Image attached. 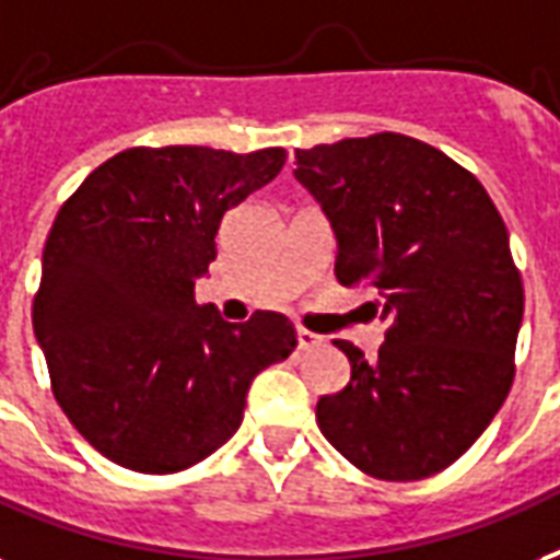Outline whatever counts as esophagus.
I'll return each mask as SVG.
<instances>
[{"instance_id":"1","label":"esophagus","mask_w":560,"mask_h":560,"mask_svg":"<svg viewBox=\"0 0 560 560\" xmlns=\"http://www.w3.org/2000/svg\"><path fill=\"white\" fill-rule=\"evenodd\" d=\"M296 343L299 349H317L323 347V337L308 331V328H296Z\"/></svg>"}]
</instances>
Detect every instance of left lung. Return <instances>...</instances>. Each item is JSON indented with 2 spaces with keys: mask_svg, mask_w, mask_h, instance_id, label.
Returning a JSON list of instances; mask_svg holds the SVG:
<instances>
[{
  "mask_svg": "<svg viewBox=\"0 0 560 560\" xmlns=\"http://www.w3.org/2000/svg\"><path fill=\"white\" fill-rule=\"evenodd\" d=\"M293 176L337 237L335 276L373 288L387 323L352 378L317 402L319 432L384 481L441 472L479 441L514 382L523 279L497 205L469 170L408 135L296 149Z\"/></svg>",
  "mask_w": 560,
  "mask_h": 560,
  "instance_id": "8db88e82",
  "label": "left lung"
}]
</instances>
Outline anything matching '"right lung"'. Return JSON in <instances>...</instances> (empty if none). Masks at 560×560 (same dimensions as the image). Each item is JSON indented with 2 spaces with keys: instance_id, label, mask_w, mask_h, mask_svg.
<instances>
[{
  "instance_id": "add662e5",
  "label": "right lung",
  "mask_w": 560,
  "mask_h": 560,
  "mask_svg": "<svg viewBox=\"0 0 560 560\" xmlns=\"http://www.w3.org/2000/svg\"><path fill=\"white\" fill-rule=\"evenodd\" d=\"M284 158L281 147L126 149L55 217L34 337L61 411L119 467L164 476L205 460L241 429L252 378L296 349L284 314L234 326L194 299L223 213Z\"/></svg>"
}]
</instances>
